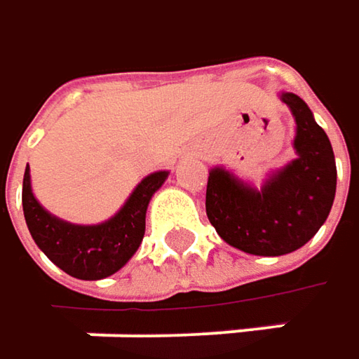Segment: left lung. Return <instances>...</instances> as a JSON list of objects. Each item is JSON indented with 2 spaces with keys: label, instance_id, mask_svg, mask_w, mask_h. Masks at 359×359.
Wrapping results in <instances>:
<instances>
[{
  "label": "left lung",
  "instance_id": "8db88e82",
  "mask_svg": "<svg viewBox=\"0 0 359 359\" xmlns=\"http://www.w3.org/2000/svg\"><path fill=\"white\" fill-rule=\"evenodd\" d=\"M279 100L296 121V158L271 170L261 187L213 166L205 193V212L219 238L259 257H279L306 245L327 222L337 189L333 147L309 104L292 92H281Z\"/></svg>",
  "mask_w": 359,
  "mask_h": 359
}]
</instances>
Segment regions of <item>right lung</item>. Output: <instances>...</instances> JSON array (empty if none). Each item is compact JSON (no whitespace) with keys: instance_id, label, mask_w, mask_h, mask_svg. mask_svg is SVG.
I'll return each instance as SVG.
<instances>
[{"instance_id":"right-lung-1","label":"right lung","mask_w":359,"mask_h":359,"mask_svg":"<svg viewBox=\"0 0 359 359\" xmlns=\"http://www.w3.org/2000/svg\"><path fill=\"white\" fill-rule=\"evenodd\" d=\"M168 175V170L147 175L113 217L100 224H72L39 203L30 184V168L26 166L22 208L30 236L67 276L88 281L113 276L137 252L146 234L147 205Z\"/></svg>"}]
</instances>
